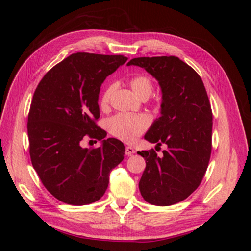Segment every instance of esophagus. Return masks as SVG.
Returning a JSON list of instances; mask_svg holds the SVG:
<instances>
[{
  "label": "esophagus",
  "mask_w": 251,
  "mask_h": 251,
  "mask_svg": "<svg viewBox=\"0 0 251 251\" xmlns=\"http://www.w3.org/2000/svg\"><path fill=\"white\" fill-rule=\"evenodd\" d=\"M133 154H135V150L132 147H130V146L126 147V156H131Z\"/></svg>",
  "instance_id": "34e87169"
}]
</instances>
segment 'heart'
Masks as SVG:
<instances>
[{
	"label": "heart",
	"instance_id": "obj_1",
	"mask_svg": "<svg viewBox=\"0 0 251 251\" xmlns=\"http://www.w3.org/2000/svg\"><path fill=\"white\" fill-rule=\"evenodd\" d=\"M128 85L140 98L146 100L151 91L153 82L146 74H137L128 79ZM114 92V86L105 87L100 98V108L109 107ZM151 124V119L146 114H126L119 113L109 120V130L115 137L126 142H133L146 132Z\"/></svg>",
	"mask_w": 251,
	"mask_h": 251
}]
</instances>
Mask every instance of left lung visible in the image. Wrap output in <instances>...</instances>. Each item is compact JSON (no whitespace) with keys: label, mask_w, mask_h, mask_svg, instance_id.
I'll return each mask as SVG.
<instances>
[{"label":"left lung","mask_w":251,"mask_h":251,"mask_svg":"<svg viewBox=\"0 0 251 251\" xmlns=\"http://www.w3.org/2000/svg\"><path fill=\"white\" fill-rule=\"evenodd\" d=\"M144 68L162 91L161 116L144 139L168 149L137 151L146 160L139 181L143 199L169 206L193 194L206 173L211 154L212 112L204 83L191 66L176 56L136 57L127 66Z\"/></svg>","instance_id":"left-lung-1"}]
</instances>
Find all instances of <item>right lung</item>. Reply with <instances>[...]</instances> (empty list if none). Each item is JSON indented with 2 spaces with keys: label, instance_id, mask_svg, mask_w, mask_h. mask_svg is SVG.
Returning a JSON list of instances; mask_svg holds the SVG:
<instances>
[{
  "label": "right lung",
  "instance_id": "right-lung-1",
  "mask_svg": "<svg viewBox=\"0 0 251 251\" xmlns=\"http://www.w3.org/2000/svg\"><path fill=\"white\" fill-rule=\"evenodd\" d=\"M127 60L125 55L73 53L37 85L28 114L29 153L43 185L59 201L86 205L100 200L111 171L124 160L125 146L97 126L100 86ZM87 138L103 141L83 149ZM91 141V140H90Z\"/></svg>",
  "mask_w": 251,
  "mask_h": 251
}]
</instances>
